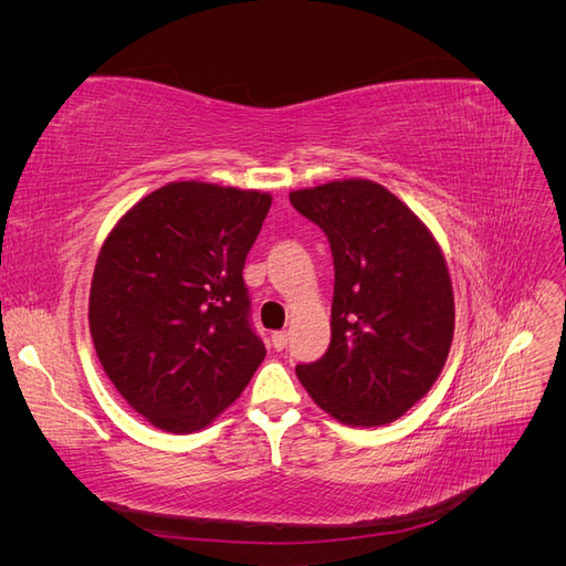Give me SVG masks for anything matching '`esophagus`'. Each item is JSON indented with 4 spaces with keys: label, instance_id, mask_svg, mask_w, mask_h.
Instances as JSON below:
<instances>
[{
    "label": "esophagus",
    "instance_id": "1",
    "mask_svg": "<svg viewBox=\"0 0 566 566\" xmlns=\"http://www.w3.org/2000/svg\"><path fill=\"white\" fill-rule=\"evenodd\" d=\"M271 345H273V349H276V352H283L287 347V333L285 331L273 333L271 335Z\"/></svg>",
    "mask_w": 566,
    "mask_h": 566
}]
</instances>
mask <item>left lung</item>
<instances>
[{
	"instance_id": "left-lung-1",
	"label": "left lung",
	"mask_w": 566,
	"mask_h": 566,
	"mask_svg": "<svg viewBox=\"0 0 566 566\" xmlns=\"http://www.w3.org/2000/svg\"><path fill=\"white\" fill-rule=\"evenodd\" d=\"M290 202L328 235L335 264L331 345L295 368L300 382L345 424L401 418L437 382L453 339V287L437 241L368 179L304 188Z\"/></svg>"
}]
</instances>
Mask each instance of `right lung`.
Wrapping results in <instances>:
<instances>
[{"mask_svg":"<svg viewBox=\"0 0 566 566\" xmlns=\"http://www.w3.org/2000/svg\"><path fill=\"white\" fill-rule=\"evenodd\" d=\"M269 193L167 184L98 252L90 331L115 389L167 432L210 424L264 361L243 281Z\"/></svg>","mask_w":566,"mask_h":566,"instance_id":"obj_1","label":"right lung"}]
</instances>
